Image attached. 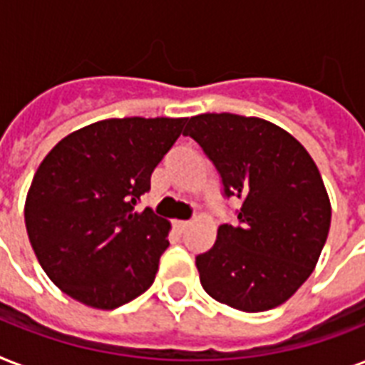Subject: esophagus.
<instances>
[{
  "label": "esophagus",
  "mask_w": 365,
  "mask_h": 365,
  "mask_svg": "<svg viewBox=\"0 0 365 365\" xmlns=\"http://www.w3.org/2000/svg\"><path fill=\"white\" fill-rule=\"evenodd\" d=\"M174 227H176L180 233H185L189 227V222H174Z\"/></svg>",
  "instance_id": "esophagus-1"
}]
</instances>
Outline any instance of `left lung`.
<instances>
[{
	"label": "left lung",
	"mask_w": 365,
	"mask_h": 365,
	"mask_svg": "<svg viewBox=\"0 0 365 365\" xmlns=\"http://www.w3.org/2000/svg\"><path fill=\"white\" fill-rule=\"evenodd\" d=\"M183 136L216 166L223 197L240 199L237 223L195 257L210 297L244 312L282 305L311 277L331 223L322 176L307 149L257 117L202 113Z\"/></svg>",
	"instance_id": "8db88e82"
}]
</instances>
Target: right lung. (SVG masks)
I'll return each instance as SVG.
<instances>
[{
  "mask_svg": "<svg viewBox=\"0 0 365 365\" xmlns=\"http://www.w3.org/2000/svg\"><path fill=\"white\" fill-rule=\"evenodd\" d=\"M187 119H108L71 132L31 180L24 220L47 277L94 309H117L153 284L168 222L136 210Z\"/></svg>",
  "mask_w": 365,
  "mask_h": 365,
  "instance_id": "1",
  "label": "right lung"
}]
</instances>
